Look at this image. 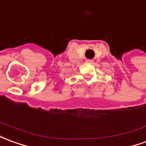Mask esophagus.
<instances>
[{
    "instance_id": "34e87169",
    "label": "esophagus",
    "mask_w": 146,
    "mask_h": 146,
    "mask_svg": "<svg viewBox=\"0 0 146 146\" xmlns=\"http://www.w3.org/2000/svg\"><path fill=\"white\" fill-rule=\"evenodd\" d=\"M85 62L88 63V64H92V63H93V60H91V59H87V60L85 61Z\"/></svg>"
}]
</instances>
